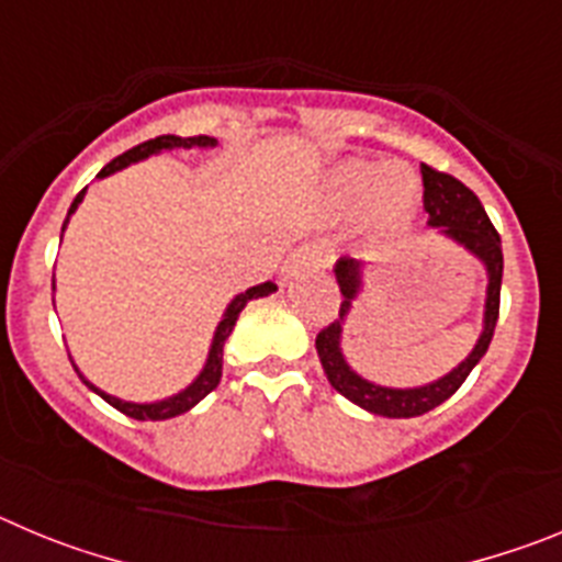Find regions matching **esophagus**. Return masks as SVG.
Segmentation results:
<instances>
[{
	"mask_svg": "<svg viewBox=\"0 0 562 562\" xmlns=\"http://www.w3.org/2000/svg\"><path fill=\"white\" fill-rule=\"evenodd\" d=\"M315 267H324V252L317 250L315 245H301L297 250L290 252V258L284 261V270L281 276L292 278L304 270H315Z\"/></svg>",
	"mask_w": 562,
	"mask_h": 562,
	"instance_id": "obj_1",
	"label": "esophagus"
}]
</instances>
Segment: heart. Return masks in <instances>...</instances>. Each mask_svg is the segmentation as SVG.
Listing matches in <instances>:
<instances>
[{
	"label": "heart",
	"instance_id": "b5f03b06",
	"mask_svg": "<svg viewBox=\"0 0 562 562\" xmlns=\"http://www.w3.org/2000/svg\"><path fill=\"white\" fill-rule=\"evenodd\" d=\"M326 200L340 213H362L371 231L389 236L414 222L419 211V182L405 168L385 162H346L326 180Z\"/></svg>",
	"mask_w": 562,
	"mask_h": 562
}]
</instances>
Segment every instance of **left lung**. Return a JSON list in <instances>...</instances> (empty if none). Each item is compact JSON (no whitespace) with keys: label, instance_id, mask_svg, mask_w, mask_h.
Wrapping results in <instances>:
<instances>
[{"label":"left lung","instance_id":"left-lung-1","mask_svg":"<svg viewBox=\"0 0 562 562\" xmlns=\"http://www.w3.org/2000/svg\"><path fill=\"white\" fill-rule=\"evenodd\" d=\"M422 186H425V211H428V225L436 227L441 236L453 238L461 247L481 258V265L486 267V304H484V331H481L475 349L461 360L450 374L441 380L419 385V389H382L374 382L362 380L360 374L349 369V362L342 357L340 349V335H342V321L349 315L351 301L360 292V261L355 258H340L335 265L337 286L342 292L340 317L335 324L324 326L315 337V349L321 357V366L326 371V380L331 382V389L351 400L360 408L371 411L376 416H389V419H411V416H422L441 405L445 400L461 389V382L470 376V371L479 366L481 357L490 349L493 340L495 324H498V310H501V278H504V252H501V236L493 227L490 216H486L484 205L479 202L464 182L456 177L422 162Z\"/></svg>","mask_w":562,"mask_h":562}]
</instances>
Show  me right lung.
<instances>
[{
    "instance_id": "add662e5",
    "label": "right lung",
    "mask_w": 562,
    "mask_h": 562,
    "mask_svg": "<svg viewBox=\"0 0 562 562\" xmlns=\"http://www.w3.org/2000/svg\"><path fill=\"white\" fill-rule=\"evenodd\" d=\"M193 146H200V148H211L216 146V137H207V134H196V137H177V134H160V137H154V140H146L140 143V146H134L128 148V151H123L121 157H114L112 162H106V166L101 168V173L98 177H109V173L114 171H121V168H126L128 162H137V160H146L148 154H157L162 151V148H193ZM83 193H87V188H83L81 193H78L76 200H72V205H69V213H67V222L69 216L76 213L78 202L83 200ZM67 222H64V227H67ZM64 227H61V236H64ZM278 286L272 284V281H265V284H258V286H250L247 292H241V295H236L231 301V306L225 310V315H222L220 326H216V335H213V342H211V351H207V362H205V369L200 371V376L188 385L186 391H180V394H173L168 396V400H160V402H126V400H117V396H109L106 391L95 389L92 382L83 380L81 371L76 369V362H72V369L78 371V376H81L83 382H87L89 389L95 391L101 400H106L112 408H117L121 414L132 416V419H140V422H160V419H171V416H180L186 414V411H191L193 405L200 400H205L207 394H211L216 385H220L222 380V349H225V340L231 337L233 326H236V317L238 312L245 310L247 301H252V297H265L270 295V292H276Z\"/></svg>"
}]
</instances>
